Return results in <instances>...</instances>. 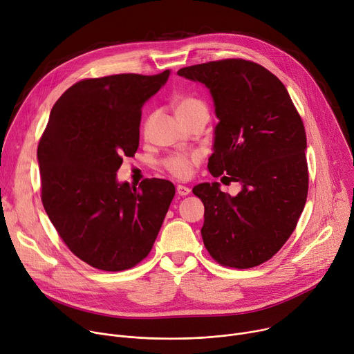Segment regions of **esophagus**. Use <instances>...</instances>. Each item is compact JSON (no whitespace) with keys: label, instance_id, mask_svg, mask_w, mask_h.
Instances as JSON below:
<instances>
[{"label":"esophagus","instance_id":"obj_1","mask_svg":"<svg viewBox=\"0 0 354 354\" xmlns=\"http://www.w3.org/2000/svg\"><path fill=\"white\" fill-rule=\"evenodd\" d=\"M176 194H178L179 196H186V195L190 194V189H189L187 186L178 185V186H176Z\"/></svg>","mask_w":354,"mask_h":354}]
</instances>
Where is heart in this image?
Returning <instances> with one entry per match:
<instances>
[{
	"instance_id": "1",
	"label": "heart",
	"mask_w": 354,
	"mask_h": 354,
	"mask_svg": "<svg viewBox=\"0 0 354 354\" xmlns=\"http://www.w3.org/2000/svg\"><path fill=\"white\" fill-rule=\"evenodd\" d=\"M175 111L179 120L190 117L198 113L207 114V109L203 102L195 97H183L175 104ZM201 162V153H172L162 160V168L176 179L190 178L194 168Z\"/></svg>"
}]
</instances>
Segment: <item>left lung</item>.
Returning a JSON list of instances; mask_svg holds the SVG:
<instances>
[{
	"label": "left lung",
	"mask_w": 354,
	"mask_h": 354,
	"mask_svg": "<svg viewBox=\"0 0 354 354\" xmlns=\"http://www.w3.org/2000/svg\"><path fill=\"white\" fill-rule=\"evenodd\" d=\"M178 75L203 83L213 95L220 121L209 172L229 175L243 186L236 198L216 182L194 187L205 205V247L220 266H260L291 237L306 203L302 118L282 82L251 60L221 59L182 68Z\"/></svg>",
	"instance_id": "1"
}]
</instances>
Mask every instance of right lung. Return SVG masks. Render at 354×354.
I'll return each mask as SVG.
<instances>
[{"label": "right lung", "mask_w": 354, "mask_h": 354, "mask_svg": "<svg viewBox=\"0 0 354 354\" xmlns=\"http://www.w3.org/2000/svg\"><path fill=\"white\" fill-rule=\"evenodd\" d=\"M169 77L121 73L83 79L52 107L38 144L41 199L62 241L86 264L124 271L152 250L175 186L118 183L124 156L140 145L144 103Z\"/></svg>", "instance_id": "obj_1"}]
</instances>
